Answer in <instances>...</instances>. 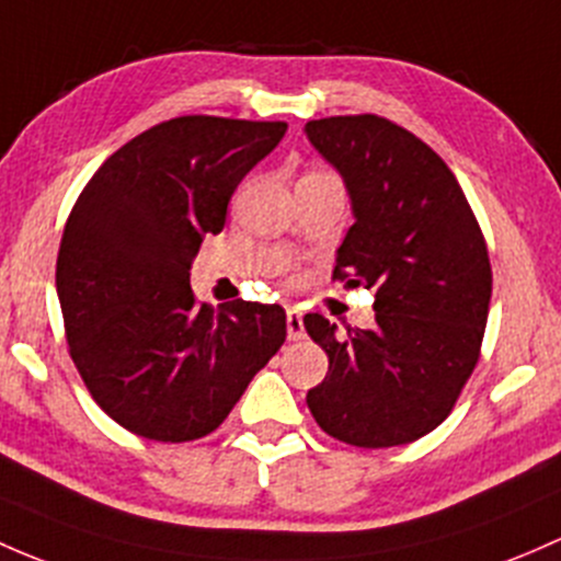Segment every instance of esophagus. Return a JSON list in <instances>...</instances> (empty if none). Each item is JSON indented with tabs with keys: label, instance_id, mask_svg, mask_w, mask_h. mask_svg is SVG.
I'll return each mask as SVG.
<instances>
[{
	"label": "esophagus",
	"instance_id": "34e87169",
	"mask_svg": "<svg viewBox=\"0 0 561 561\" xmlns=\"http://www.w3.org/2000/svg\"><path fill=\"white\" fill-rule=\"evenodd\" d=\"M306 335L304 330V317H300L298 309H287V339L300 341Z\"/></svg>",
	"mask_w": 561,
	"mask_h": 561
}]
</instances>
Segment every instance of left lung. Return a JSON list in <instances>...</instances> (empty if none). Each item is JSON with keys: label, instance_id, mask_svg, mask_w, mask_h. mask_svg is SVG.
Returning <instances> with one entry per match:
<instances>
[{"label": "left lung", "instance_id": "1", "mask_svg": "<svg viewBox=\"0 0 561 561\" xmlns=\"http://www.w3.org/2000/svg\"><path fill=\"white\" fill-rule=\"evenodd\" d=\"M311 147L341 174L355 226L335 252V279L374 287L376 325L306 314L330 359L306 403L333 438L387 449L449 416L479 363L492 268L486 241L451 169L387 117L306 123Z\"/></svg>", "mask_w": 561, "mask_h": 561}]
</instances>
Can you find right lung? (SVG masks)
Returning a JSON list of instances; mask_svg holds the SVG:
<instances>
[{
    "label": "right lung",
    "instance_id": "1",
    "mask_svg": "<svg viewBox=\"0 0 561 561\" xmlns=\"http://www.w3.org/2000/svg\"><path fill=\"white\" fill-rule=\"evenodd\" d=\"M287 123L185 115L134 137L80 193L56 263L69 355L121 427L182 444L217 430L287 335L282 306L196 304L191 265Z\"/></svg>",
    "mask_w": 561,
    "mask_h": 561
}]
</instances>
